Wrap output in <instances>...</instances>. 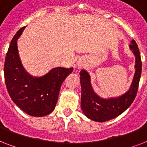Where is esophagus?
Segmentation results:
<instances>
[{"label": "esophagus", "instance_id": "1", "mask_svg": "<svg viewBox=\"0 0 147 147\" xmlns=\"http://www.w3.org/2000/svg\"><path fill=\"white\" fill-rule=\"evenodd\" d=\"M78 66H82V64H78Z\"/></svg>", "mask_w": 147, "mask_h": 147}]
</instances>
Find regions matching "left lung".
Masks as SVG:
<instances>
[{
	"instance_id": "8db88e82",
	"label": "left lung",
	"mask_w": 147,
	"mask_h": 147,
	"mask_svg": "<svg viewBox=\"0 0 147 147\" xmlns=\"http://www.w3.org/2000/svg\"><path fill=\"white\" fill-rule=\"evenodd\" d=\"M129 47L135 55V73L129 90L121 96L100 98L93 90L88 72L85 69L80 71L81 107L88 118L97 122L110 121L125 111L134 100L141 76L142 62L139 48L134 40L131 41Z\"/></svg>"
}]
</instances>
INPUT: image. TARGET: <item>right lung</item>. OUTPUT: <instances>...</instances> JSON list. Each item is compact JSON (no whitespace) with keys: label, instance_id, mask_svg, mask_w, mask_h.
I'll use <instances>...</instances> for the list:
<instances>
[{"label":"right lung","instance_id":"add662e5","mask_svg":"<svg viewBox=\"0 0 147 147\" xmlns=\"http://www.w3.org/2000/svg\"><path fill=\"white\" fill-rule=\"evenodd\" d=\"M24 28L15 34L6 55L5 84L12 100L22 111L30 116L43 117L55 109L61 85L73 68H53L40 77L30 75L22 65L17 48V40Z\"/></svg>","mask_w":147,"mask_h":147}]
</instances>
